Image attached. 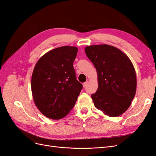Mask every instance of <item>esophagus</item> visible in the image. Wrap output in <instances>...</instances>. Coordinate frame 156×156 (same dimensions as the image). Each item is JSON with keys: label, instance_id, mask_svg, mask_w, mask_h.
<instances>
[{"label": "esophagus", "instance_id": "esophagus-1", "mask_svg": "<svg viewBox=\"0 0 156 156\" xmlns=\"http://www.w3.org/2000/svg\"><path fill=\"white\" fill-rule=\"evenodd\" d=\"M88 81H86L85 83H84L83 84V87H84V88H85V87L88 85Z\"/></svg>", "mask_w": 156, "mask_h": 156}]
</instances>
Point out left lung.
Masks as SVG:
<instances>
[{"label": "left lung", "instance_id": "obj_1", "mask_svg": "<svg viewBox=\"0 0 156 156\" xmlns=\"http://www.w3.org/2000/svg\"><path fill=\"white\" fill-rule=\"evenodd\" d=\"M84 51L98 73V88L91 95L94 105L108 116L122 115L136 93V73L131 61L122 51L107 44L87 46Z\"/></svg>", "mask_w": 156, "mask_h": 156}]
</instances>
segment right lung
Listing matches in <instances>:
<instances>
[{
	"mask_svg": "<svg viewBox=\"0 0 156 156\" xmlns=\"http://www.w3.org/2000/svg\"><path fill=\"white\" fill-rule=\"evenodd\" d=\"M77 51L76 47H60L46 53L35 65L31 79L32 97L37 108L49 119L66 116L83 88L73 65Z\"/></svg>",
	"mask_w": 156,
	"mask_h": 156,
	"instance_id": "right-lung-1",
	"label": "right lung"
}]
</instances>
